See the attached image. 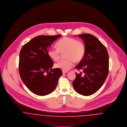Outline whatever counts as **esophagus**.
<instances>
[{"label": "esophagus", "instance_id": "esophagus-1", "mask_svg": "<svg viewBox=\"0 0 127 127\" xmlns=\"http://www.w3.org/2000/svg\"><path fill=\"white\" fill-rule=\"evenodd\" d=\"M67 72H68L67 71H63V73H67Z\"/></svg>", "mask_w": 127, "mask_h": 127}]
</instances>
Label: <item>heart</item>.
I'll use <instances>...</instances> for the list:
<instances>
[{
  "mask_svg": "<svg viewBox=\"0 0 127 127\" xmlns=\"http://www.w3.org/2000/svg\"><path fill=\"white\" fill-rule=\"evenodd\" d=\"M57 48H50L47 54L49 57L54 61L59 60L61 53L65 52L66 59L61 60L55 64V66L63 71H67L74 65V61L79 62L83 58L86 47L83 41L75 38L64 37L56 43Z\"/></svg>",
  "mask_w": 127,
  "mask_h": 127,
  "instance_id": "obj_1",
  "label": "heart"
}]
</instances>
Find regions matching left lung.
Here are the masks:
<instances>
[{"label": "left lung", "instance_id": "left-lung-1", "mask_svg": "<svg viewBox=\"0 0 127 127\" xmlns=\"http://www.w3.org/2000/svg\"><path fill=\"white\" fill-rule=\"evenodd\" d=\"M85 42L86 52L79 64L75 67L82 73H76L73 82L75 91L85 96L97 92L103 85L108 73L109 57L106 47L99 40L90 34L78 35Z\"/></svg>", "mask_w": 127, "mask_h": 127}]
</instances>
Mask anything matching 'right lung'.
Returning <instances> with one entry per match:
<instances>
[{
  "mask_svg": "<svg viewBox=\"0 0 127 127\" xmlns=\"http://www.w3.org/2000/svg\"><path fill=\"white\" fill-rule=\"evenodd\" d=\"M60 35H40L22 47L20 54L19 73L27 88L33 93L43 96L54 91L63 74L47 54L48 49Z\"/></svg>",
  "mask_w": 127,
  "mask_h": 127,
  "instance_id": "obj_1",
  "label": "right lung"
}]
</instances>
